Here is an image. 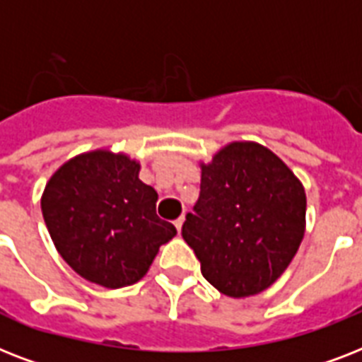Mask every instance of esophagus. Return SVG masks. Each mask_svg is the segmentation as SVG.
Segmentation results:
<instances>
[{
    "label": "esophagus",
    "mask_w": 362,
    "mask_h": 362,
    "mask_svg": "<svg viewBox=\"0 0 362 362\" xmlns=\"http://www.w3.org/2000/svg\"><path fill=\"white\" fill-rule=\"evenodd\" d=\"M182 223H184V214H182L180 218L175 221V226H176V229H178V233H180V229H182Z\"/></svg>",
    "instance_id": "obj_1"
}]
</instances>
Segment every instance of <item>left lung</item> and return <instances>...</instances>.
Returning a JSON list of instances; mask_svg holds the SVG:
<instances>
[{
    "label": "left lung",
    "instance_id": "obj_1",
    "mask_svg": "<svg viewBox=\"0 0 362 362\" xmlns=\"http://www.w3.org/2000/svg\"><path fill=\"white\" fill-rule=\"evenodd\" d=\"M306 195L278 156L255 142H233L203 165L201 192L182 237L201 272L227 297L272 286L304 237Z\"/></svg>",
    "mask_w": 362,
    "mask_h": 362
}]
</instances>
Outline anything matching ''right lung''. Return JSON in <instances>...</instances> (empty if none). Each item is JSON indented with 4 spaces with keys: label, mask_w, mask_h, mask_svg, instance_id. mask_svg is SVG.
<instances>
[{
    "label": "right lung",
    "mask_w": 362,
    "mask_h": 362,
    "mask_svg": "<svg viewBox=\"0 0 362 362\" xmlns=\"http://www.w3.org/2000/svg\"><path fill=\"white\" fill-rule=\"evenodd\" d=\"M141 165L110 152L71 159L45 187L42 218L76 274L116 289L146 274L159 246L176 235L156 214L158 193L139 180Z\"/></svg>",
    "instance_id": "add662e5"
}]
</instances>
